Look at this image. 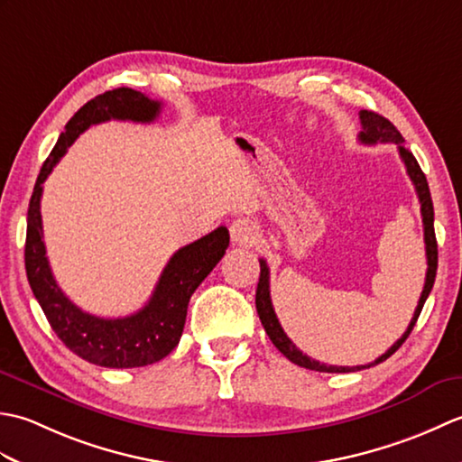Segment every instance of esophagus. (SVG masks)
Masks as SVG:
<instances>
[{
  "mask_svg": "<svg viewBox=\"0 0 462 462\" xmlns=\"http://www.w3.org/2000/svg\"><path fill=\"white\" fill-rule=\"evenodd\" d=\"M230 236L232 242L240 244V246H252L258 240V228L252 220L238 218L230 224Z\"/></svg>",
  "mask_w": 462,
  "mask_h": 462,
  "instance_id": "obj_1",
  "label": "esophagus"
}]
</instances>
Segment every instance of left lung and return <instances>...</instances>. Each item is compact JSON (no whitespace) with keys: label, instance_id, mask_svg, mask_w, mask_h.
I'll return each mask as SVG.
<instances>
[{"label":"left lung","instance_id":"8db88e82","mask_svg":"<svg viewBox=\"0 0 462 462\" xmlns=\"http://www.w3.org/2000/svg\"><path fill=\"white\" fill-rule=\"evenodd\" d=\"M359 121H361V133H359V141L363 144H377V143H395L401 161L405 162V169L411 182L415 184V190L419 196L420 202V216H423V230H425V252H427V276H425V288L420 291L419 303L413 313V319H411L407 331L401 336L393 346H391L381 357H377L369 365H356V367H337V365H326V363H319L316 359L308 357L306 353H301L293 341L286 336V331L282 329L276 311H273L272 306V298H270V268L266 260H260V282H258V290H256V310L263 329H266L268 337L272 339L273 346H276L283 356H286L291 363H296L300 367L306 369H313V371H321V373H351V371H361L377 365V363L385 361L387 357L393 356V353L403 346L405 339L409 337V333L413 331L415 323L419 319V313L423 310L425 301L429 298L430 290H433L435 283V276H437V262H439V252H437V238H435V210H433V200H430V192H429V184L423 171L417 162V159L413 156L407 146H405V139L401 136V133L395 129V125L387 121L385 116H381L373 111H359Z\"/></svg>","mask_w":462,"mask_h":462}]
</instances>
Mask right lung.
<instances>
[{"label":"right lung","mask_w":462,"mask_h":462,"mask_svg":"<svg viewBox=\"0 0 462 462\" xmlns=\"http://www.w3.org/2000/svg\"><path fill=\"white\" fill-rule=\"evenodd\" d=\"M161 109L162 103L152 101L129 87L106 91L85 103L65 125V133L59 136L51 154L43 162L32 200H29L25 238V272L29 286L57 337L75 356L101 367H144L169 356L180 341L190 296L222 260L230 244L228 228L220 226L200 240L174 252L146 306L126 318L111 319L91 316L77 308L57 286L45 256L42 210H39L45 179L77 136L91 125L111 119L152 123L161 115Z\"/></svg>","instance_id":"obj_1"}]
</instances>
